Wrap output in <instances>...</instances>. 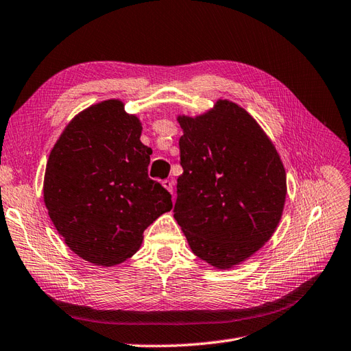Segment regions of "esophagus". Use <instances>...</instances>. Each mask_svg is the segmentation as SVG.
Segmentation results:
<instances>
[{
    "label": "esophagus",
    "instance_id": "34e87169",
    "mask_svg": "<svg viewBox=\"0 0 351 351\" xmlns=\"http://www.w3.org/2000/svg\"><path fill=\"white\" fill-rule=\"evenodd\" d=\"M162 186H164V189L167 190V192L174 195V182H173V180H164Z\"/></svg>",
    "mask_w": 351,
    "mask_h": 351
}]
</instances>
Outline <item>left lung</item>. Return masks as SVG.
<instances>
[{"label": "left lung", "mask_w": 351, "mask_h": 351, "mask_svg": "<svg viewBox=\"0 0 351 351\" xmlns=\"http://www.w3.org/2000/svg\"><path fill=\"white\" fill-rule=\"evenodd\" d=\"M177 121L183 174L174 218L199 259L231 269L263 247L280 224L287 195L280 154L259 123L228 99Z\"/></svg>", "instance_id": "8db88e82"}]
</instances>
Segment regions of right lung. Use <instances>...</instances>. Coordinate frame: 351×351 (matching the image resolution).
I'll use <instances>...</instances> for the list:
<instances>
[{
  "label": "right lung",
  "instance_id": "obj_1",
  "mask_svg": "<svg viewBox=\"0 0 351 351\" xmlns=\"http://www.w3.org/2000/svg\"><path fill=\"white\" fill-rule=\"evenodd\" d=\"M142 123L120 99L74 115L51 149L44 202L70 250L98 267L123 263L143 231L173 208L171 195L147 177L151 147Z\"/></svg>",
  "mask_w": 351,
  "mask_h": 351
}]
</instances>
